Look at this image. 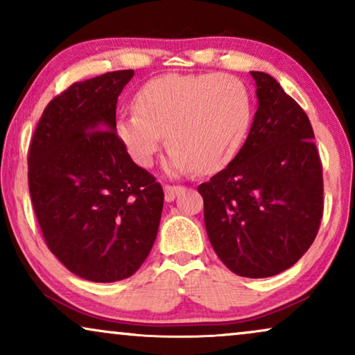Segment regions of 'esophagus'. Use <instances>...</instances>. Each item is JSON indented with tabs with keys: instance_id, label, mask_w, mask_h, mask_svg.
<instances>
[{
	"instance_id": "esophagus-1",
	"label": "esophagus",
	"mask_w": 355,
	"mask_h": 355,
	"mask_svg": "<svg viewBox=\"0 0 355 355\" xmlns=\"http://www.w3.org/2000/svg\"><path fill=\"white\" fill-rule=\"evenodd\" d=\"M182 191L184 187L181 186H164V200L173 202Z\"/></svg>"
}]
</instances>
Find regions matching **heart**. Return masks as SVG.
<instances>
[{
    "label": "heart",
    "mask_w": 355,
    "mask_h": 355,
    "mask_svg": "<svg viewBox=\"0 0 355 355\" xmlns=\"http://www.w3.org/2000/svg\"><path fill=\"white\" fill-rule=\"evenodd\" d=\"M250 118L249 90L236 77L166 74L137 92L135 111L119 116L116 134L139 166H152L166 134L168 174L216 173L239 152Z\"/></svg>",
    "instance_id": "b5f03b06"
}]
</instances>
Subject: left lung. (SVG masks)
<instances>
[{"label": "left lung", "instance_id": "obj_1", "mask_svg": "<svg viewBox=\"0 0 355 355\" xmlns=\"http://www.w3.org/2000/svg\"><path fill=\"white\" fill-rule=\"evenodd\" d=\"M250 74L259 106L245 144L198 192L223 263L245 278H268L312 245L323 215V176L305 111L275 77Z\"/></svg>", "mask_w": 355, "mask_h": 355}]
</instances>
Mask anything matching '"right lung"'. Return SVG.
<instances>
[{
    "label": "right lung",
    "instance_id": "obj_1",
    "mask_svg": "<svg viewBox=\"0 0 355 355\" xmlns=\"http://www.w3.org/2000/svg\"><path fill=\"white\" fill-rule=\"evenodd\" d=\"M134 71L76 82L43 111L28 152V191L48 249L94 283L132 276L152 250L164 193L116 134Z\"/></svg>",
    "mask_w": 355,
    "mask_h": 355
}]
</instances>
